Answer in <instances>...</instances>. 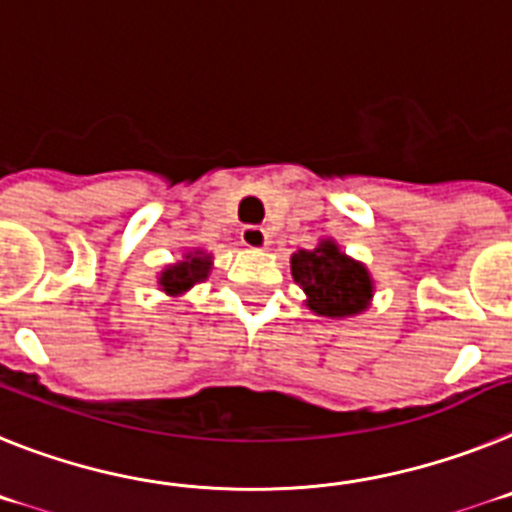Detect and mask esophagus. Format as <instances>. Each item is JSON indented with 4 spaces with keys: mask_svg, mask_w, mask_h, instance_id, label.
<instances>
[{
    "mask_svg": "<svg viewBox=\"0 0 512 512\" xmlns=\"http://www.w3.org/2000/svg\"><path fill=\"white\" fill-rule=\"evenodd\" d=\"M242 244L250 250H265L270 244V234L262 226H244L242 229Z\"/></svg>",
    "mask_w": 512,
    "mask_h": 512,
    "instance_id": "esophagus-1",
    "label": "esophagus"
}]
</instances>
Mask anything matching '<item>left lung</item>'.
I'll list each match as a JSON object with an SVG mask.
<instances>
[{
	"label": "left lung",
	"instance_id": "1",
	"mask_svg": "<svg viewBox=\"0 0 512 512\" xmlns=\"http://www.w3.org/2000/svg\"><path fill=\"white\" fill-rule=\"evenodd\" d=\"M291 275L304 288L306 306L319 317H355L373 299L366 265L340 252L332 239H322L314 250L293 252Z\"/></svg>",
	"mask_w": 512,
	"mask_h": 512
}]
</instances>
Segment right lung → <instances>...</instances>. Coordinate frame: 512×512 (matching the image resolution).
Listing matches in <instances>:
<instances>
[{
	"instance_id": "1",
	"label": "right lung",
	"mask_w": 512,
	"mask_h": 512,
	"mask_svg": "<svg viewBox=\"0 0 512 512\" xmlns=\"http://www.w3.org/2000/svg\"><path fill=\"white\" fill-rule=\"evenodd\" d=\"M211 265V255H206V252H188L180 262L167 265V268L159 273V286H162V291L167 293V296H182V293L190 291L195 283L206 281L208 273H211Z\"/></svg>"
}]
</instances>
